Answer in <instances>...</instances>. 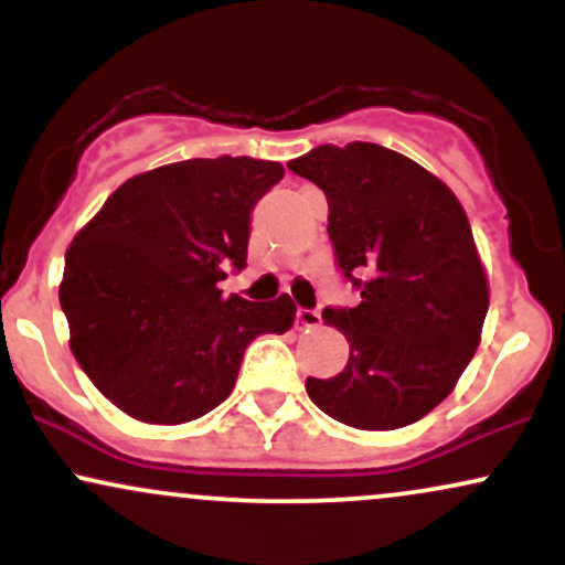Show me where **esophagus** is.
I'll list each match as a JSON object with an SVG mask.
<instances>
[{"mask_svg":"<svg viewBox=\"0 0 565 565\" xmlns=\"http://www.w3.org/2000/svg\"><path fill=\"white\" fill-rule=\"evenodd\" d=\"M321 323V313L316 308H300L297 310V329H313Z\"/></svg>","mask_w":565,"mask_h":565,"instance_id":"1","label":"esophagus"}]
</instances>
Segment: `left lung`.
Wrapping results in <instances>:
<instances>
[{
    "label": "left lung",
    "mask_w": 565,
    "mask_h": 565,
    "mask_svg": "<svg viewBox=\"0 0 565 565\" xmlns=\"http://www.w3.org/2000/svg\"><path fill=\"white\" fill-rule=\"evenodd\" d=\"M289 170L327 196L334 263L361 295L355 308H323L350 359L305 391L361 430L417 423L470 364L489 310L468 215L438 178L377 142H327Z\"/></svg>",
    "instance_id": "left-lung-1"
}]
</instances>
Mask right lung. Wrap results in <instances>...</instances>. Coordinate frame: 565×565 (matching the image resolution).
<instances>
[{"label": "right lung", "instance_id": "1", "mask_svg": "<svg viewBox=\"0 0 565 565\" xmlns=\"http://www.w3.org/2000/svg\"><path fill=\"white\" fill-rule=\"evenodd\" d=\"M278 161L188 159L127 180L66 252L61 308L93 385L129 417L191 423L223 404L244 350L295 321L289 295L249 302L220 281L246 268L252 210Z\"/></svg>", "mask_w": 565, "mask_h": 565}]
</instances>
